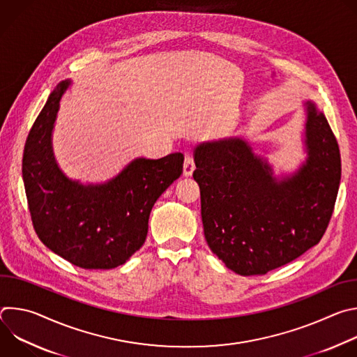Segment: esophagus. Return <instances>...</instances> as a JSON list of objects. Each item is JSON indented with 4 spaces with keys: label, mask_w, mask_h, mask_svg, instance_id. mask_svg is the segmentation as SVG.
<instances>
[{
    "label": "esophagus",
    "mask_w": 357,
    "mask_h": 357,
    "mask_svg": "<svg viewBox=\"0 0 357 357\" xmlns=\"http://www.w3.org/2000/svg\"><path fill=\"white\" fill-rule=\"evenodd\" d=\"M195 171V161H193V157L190 155H186L185 157V162H183V175L185 176H190Z\"/></svg>",
    "instance_id": "obj_1"
}]
</instances>
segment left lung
I'll use <instances>...</instances> for the list:
<instances>
[{
  "label": "left lung",
  "instance_id": "left-lung-1",
  "mask_svg": "<svg viewBox=\"0 0 357 357\" xmlns=\"http://www.w3.org/2000/svg\"><path fill=\"white\" fill-rule=\"evenodd\" d=\"M307 161L278 181L243 138L199 144L193 179L200 189L205 238L240 275H263L318 244L340 183L337 141L314 101H305Z\"/></svg>",
  "mask_w": 357,
  "mask_h": 357
}]
</instances>
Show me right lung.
Instances as JSON below:
<instances>
[{"mask_svg":"<svg viewBox=\"0 0 357 357\" xmlns=\"http://www.w3.org/2000/svg\"><path fill=\"white\" fill-rule=\"evenodd\" d=\"M70 80L49 94L24 149L22 178L33 229L40 241L73 266L110 270L144 244L157 199L182 175L183 154L135 158L113 179L83 185L58 167L52 131Z\"/></svg>","mask_w":357,"mask_h":357,"instance_id":"add662e5","label":"right lung"}]
</instances>
